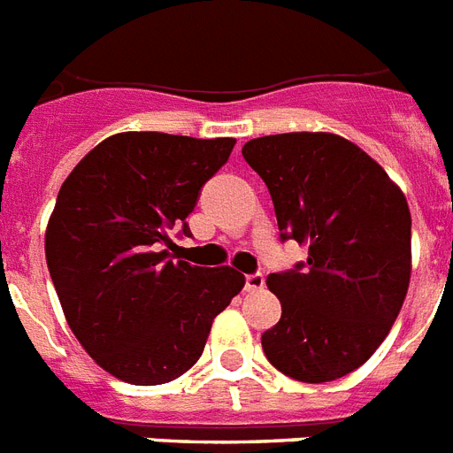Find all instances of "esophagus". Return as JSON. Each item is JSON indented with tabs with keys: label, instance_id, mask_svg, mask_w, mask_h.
<instances>
[{
	"label": "esophagus",
	"instance_id": "esophagus-1",
	"mask_svg": "<svg viewBox=\"0 0 453 453\" xmlns=\"http://www.w3.org/2000/svg\"><path fill=\"white\" fill-rule=\"evenodd\" d=\"M263 286L265 277L260 272H256V274H246L244 277V290H249V293H258V290H263Z\"/></svg>",
	"mask_w": 453,
	"mask_h": 453
}]
</instances>
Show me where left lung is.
<instances>
[{"label":"left lung","mask_w":453,"mask_h":453,"mask_svg":"<svg viewBox=\"0 0 453 453\" xmlns=\"http://www.w3.org/2000/svg\"><path fill=\"white\" fill-rule=\"evenodd\" d=\"M242 156L270 190L281 242L310 249L267 277L281 319L260 337L265 356L290 380H340L377 351L405 303V195L365 150L328 132L251 139Z\"/></svg>","instance_id":"left-lung-1"}]
</instances>
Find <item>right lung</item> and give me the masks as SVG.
I'll list each match as a JSON object with an SVG mask.
<instances>
[{"label":"right lung","instance_id":"obj_1","mask_svg":"<svg viewBox=\"0 0 453 453\" xmlns=\"http://www.w3.org/2000/svg\"><path fill=\"white\" fill-rule=\"evenodd\" d=\"M234 139L120 132L62 183L46 230V263L76 340L106 372L137 386L181 377L216 316L244 288L233 267L176 260L172 233Z\"/></svg>","mask_w":453,"mask_h":453}]
</instances>
